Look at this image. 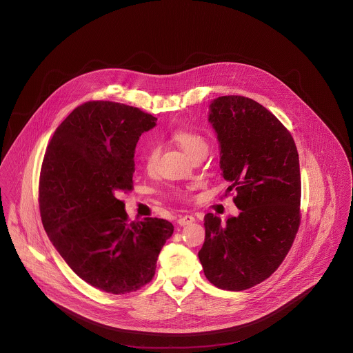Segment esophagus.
Returning a JSON list of instances; mask_svg holds the SVG:
<instances>
[{
	"mask_svg": "<svg viewBox=\"0 0 353 353\" xmlns=\"http://www.w3.org/2000/svg\"><path fill=\"white\" fill-rule=\"evenodd\" d=\"M194 222H195V216H192V215H181V216L177 218V223H179L180 226L191 225V223H194Z\"/></svg>",
	"mask_w": 353,
	"mask_h": 353,
	"instance_id": "esophagus-1",
	"label": "esophagus"
}]
</instances>
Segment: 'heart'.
Segmentation results:
<instances>
[{
	"instance_id": "1",
	"label": "heart",
	"mask_w": 353,
	"mask_h": 353,
	"mask_svg": "<svg viewBox=\"0 0 353 353\" xmlns=\"http://www.w3.org/2000/svg\"><path fill=\"white\" fill-rule=\"evenodd\" d=\"M172 138L181 147V150L190 158H192V157H195L196 154H201V152L208 154L209 143L206 141V138L203 135H201L199 132H195V131H191V130H177V131L173 132ZM158 154H159V147L157 144H151L148 147L145 155H144V163L148 169H151L155 165ZM177 194L184 195L185 192L179 191Z\"/></svg>"
}]
</instances>
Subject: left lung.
I'll return each instance as SVG.
<instances>
[{
    "label": "left lung",
    "instance_id": "1",
    "mask_svg": "<svg viewBox=\"0 0 353 353\" xmlns=\"http://www.w3.org/2000/svg\"><path fill=\"white\" fill-rule=\"evenodd\" d=\"M219 144L221 176L241 210L225 223L205 216L198 256L205 276L226 290L269 279L292 247L300 223V165L294 141L280 120L254 99L226 95L209 106Z\"/></svg>",
    "mask_w": 353,
    "mask_h": 353
}]
</instances>
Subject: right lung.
Here are the masks:
<instances>
[{
	"label": "right lung",
	"mask_w": 353,
	"mask_h": 353,
	"mask_svg": "<svg viewBox=\"0 0 353 353\" xmlns=\"http://www.w3.org/2000/svg\"><path fill=\"white\" fill-rule=\"evenodd\" d=\"M155 124L138 108L87 102L59 125L43 158V228L72 270L108 293L135 292L151 281L174 230L162 218L128 222L119 199L132 190L139 137Z\"/></svg>",
	"instance_id": "1"
}]
</instances>
